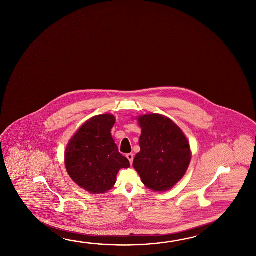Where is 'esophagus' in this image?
<instances>
[{
    "instance_id": "34e87169",
    "label": "esophagus",
    "mask_w": 256,
    "mask_h": 256,
    "mask_svg": "<svg viewBox=\"0 0 256 256\" xmlns=\"http://www.w3.org/2000/svg\"><path fill=\"white\" fill-rule=\"evenodd\" d=\"M126 158L130 160V164H133V160H134V155H133V154H126Z\"/></svg>"
}]
</instances>
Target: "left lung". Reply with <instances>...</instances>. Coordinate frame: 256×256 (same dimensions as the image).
Returning a JSON list of instances; mask_svg holds the SVG:
<instances>
[{"label":"left lung","mask_w":256,"mask_h":256,"mask_svg":"<svg viewBox=\"0 0 256 256\" xmlns=\"http://www.w3.org/2000/svg\"><path fill=\"white\" fill-rule=\"evenodd\" d=\"M142 128L141 151L133 166L148 188L162 192L183 178L191 160V152L184 133L172 120L160 114L138 118Z\"/></svg>","instance_id":"1"}]
</instances>
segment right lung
Masks as SVG:
<instances>
[{"instance_id":"obj_1","label":"right lung","mask_w":256,"mask_h":256,"mask_svg":"<svg viewBox=\"0 0 256 256\" xmlns=\"http://www.w3.org/2000/svg\"><path fill=\"white\" fill-rule=\"evenodd\" d=\"M115 117L110 114L90 118L78 130L65 152L68 175L90 193L102 194L112 189L118 170L130 166L112 138Z\"/></svg>"}]
</instances>
